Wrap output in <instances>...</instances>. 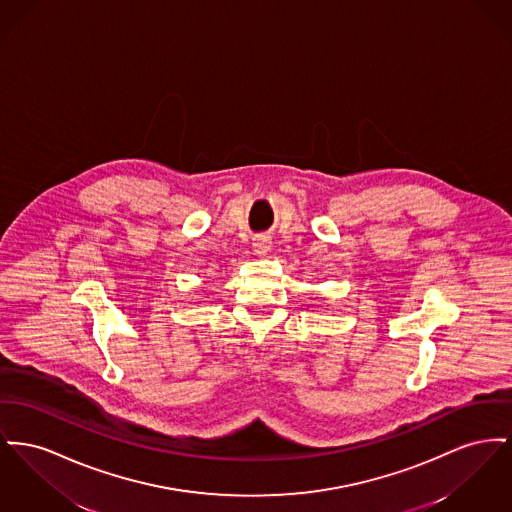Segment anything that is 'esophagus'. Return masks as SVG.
Wrapping results in <instances>:
<instances>
[{"label":"esophagus","instance_id":"34e87169","mask_svg":"<svg viewBox=\"0 0 512 512\" xmlns=\"http://www.w3.org/2000/svg\"><path fill=\"white\" fill-rule=\"evenodd\" d=\"M272 241L267 238V236H257L255 240H253V251L257 253V255H265L267 251H271Z\"/></svg>","mask_w":512,"mask_h":512}]
</instances>
